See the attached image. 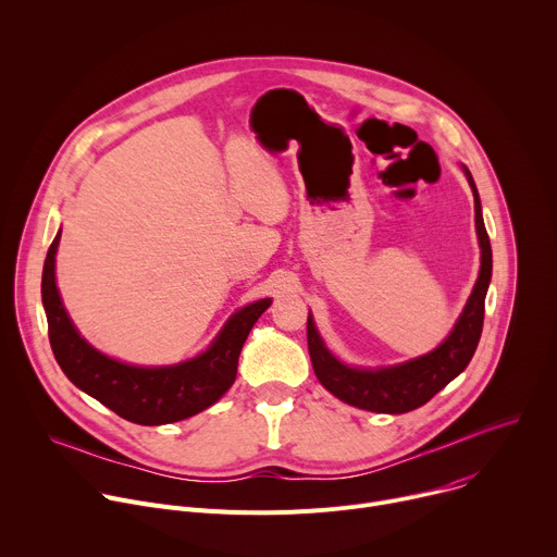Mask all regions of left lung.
Masks as SVG:
<instances>
[{
  "mask_svg": "<svg viewBox=\"0 0 557 557\" xmlns=\"http://www.w3.org/2000/svg\"><path fill=\"white\" fill-rule=\"evenodd\" d=\"M473 191L475 233L481 245V273L473 290L454 324L447 339L432 352L389 368H352L342 363L322 342L308 314L306 335L312 370L320 383L335 394L339 401L359 410L379 414H404L425 406L436 392L456 379L471 361L475 346L481 342L485 320V297L492 282V245L483 222V207L479 189L467 168H462Z\"/></svg>",
  "mask_w": 557,
  "mask_h": 557,
  "instance_id": "obj_1",
  "label": "left lung"
}]
</instances>
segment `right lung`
Listing matches in <instances>:
<instances>
[{"mask_svg": "<svg viewBox=\"0 0 557 557\" xmlns=\"http://www.w3.org/2000/svg\"><path fill=\"white\" fill-rule=\"evenodd\" d=\"M59 237L61 231L44 262L41 299L50 346L63 374L121 419L138 425L176 423L213 406L233 385L240 350L271 299L233 312L211 346L189 361L153 368L129 366L92 348L70 322L54 282Z\"/></svg>", "mask_w": 557, "mask_h": 557, "instance_id": "add662e5", "label": "right lung"}]
</instances>
